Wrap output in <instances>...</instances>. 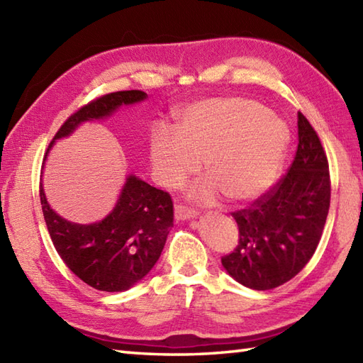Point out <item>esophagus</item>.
Wrapping results in <instances>:
<instances>
[{
    "instance_id": "1",
    "label": "esophagus",
    "mask_w": 363,
    "mask_h": 363,
    "mask_svg": "<svg viewBox=\"0 0 363 363\" xmlns=\"http://www.w3.org/2000/svg\"><path fill=\"white\" fill-rule=\"evenodd\" d=\"M194 217H196V212H195L194 209H189V207L182 206V204H177V206L174 207V218H176L177 221H181V220H190V218H194Z\"/></svg>"
}]
</instances>
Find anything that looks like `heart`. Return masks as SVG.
Returning <instances> with one entry per match:
<instances>
[{
	"label": "heart",
	"mask_w": 363,
	"mask_h": 363,
	"mask_svg": "<svg viewBox=\"0 0 363 363\" xmlns=\"http://www.w3.org/2000/svg\"><path fill=\"white\" fill-rule=\"evenodd\" d=\"M287 145L279 120L264 106L242 96L199 101L181 115L177 133L157 128L151 138V160L164 187H181L201 169L211 179L191 190L203 204L221 195L233 203H250L272 186Z\"/></svg>",
	"instance_id": "obj_1"
}]
</instances>
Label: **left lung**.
<instances>
[{"label": "left lung", "instance_id": "8db88e82", "mask_svg": "<svg viewBox=\"0 0 363 363\" xmlns=\"http://www.w3.org/2000/svg\"><path fill=\"white\" fill-rule=\"evenodd\" d=\"M330 204L326 152L317 130L298 113V150L290 168L250 207L233 212L238 245L221 257L245 287L272 290L290 281L313 256Z\"/></svg>", "mask_w": 363, "mask_h": 363}]
</instances>
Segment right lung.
Listing matches in <instances>:
<instances>
[{
	"label": "right lung",
	"mask_w": 363,
	"mask_h": 363,
	"mask_svg": "<svg viewBox=\"0 0 363 363\" xmlns=\"http://www.w3.org/2000/svg\"><path fill=\"white\" fill-rule=\"evenodd\" d=\"M145 98L142 90H123L87 103L60 126L46 154L54 140L70 135L82 121L109 117L121 104H134ZM40 203L60 259L81 281L101 291H125L143 279L159 260L173 226V201L168 191L137 176L128 177L113 211L91 225H76L59 217L46 201L42 184Z\"/></svg>",
	"instance_id": "1"
}]
</instances>
